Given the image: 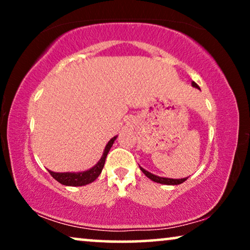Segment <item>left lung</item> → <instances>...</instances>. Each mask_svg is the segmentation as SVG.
<instances>
[{
    "instance_id": "left-lung-1",
    "label": "left lung",
    "mask_w": 250,
    "mask_h": 250,
    "mask_svg": "<svg viewBox=\"0 0 250 250\" xmlns=\"http://www.w3.org/2000/svg\"><path fill=\"white\" fill-rule=\"evenodd\" d=\"M191 84H192L193 87L199 88V86H198V85L194 83V82H192V83H191ZM140 168H141L142 172L146 174V176L149 177V179L151 180V181H153V182H157V183H160V184H166V186H177V184L183 183L184 181L188 179V177H184V179H168V177L157 176V175H155V174L150 173V172H148V170H146L145 168H142L141 166H140Z\"/></svg>"
}]
</instances>
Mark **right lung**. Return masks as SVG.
Returning a JSON list of instances; mask_svg holds the SVG:
<instances>
[{"mask_svg": "<svg viewBox=\"0 0 250 250\" xmlns=\"http://www.w3.org/2000/svg\"><path fill=\"white\" fill-rule=\"evenodd\" d=\"M116 139H117V135L109 140V142L107 143V146H105L104 153H102V157L100 158V160H99V162L90 169L84 170V172H77V173H75V172H73V173L71 172L56 173V172H52V170H50V169H47V170H49V173L52 175L54 180H57L58 182L63 184V186L83 187V186H86V184H90L93 182V181L97 180L98 176L101 174L109 150H110L112 145H114Z\"/></svg>", "mask_w": 250, "mask_h": 250, "instance_id": "add662e5", "label": "right lung"}]
</instances>
